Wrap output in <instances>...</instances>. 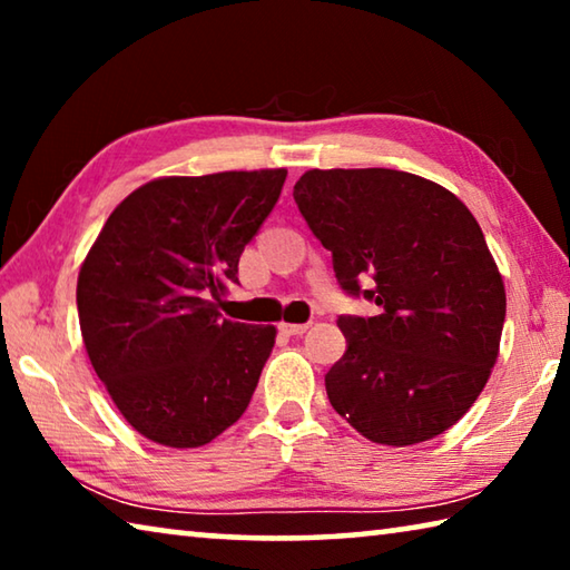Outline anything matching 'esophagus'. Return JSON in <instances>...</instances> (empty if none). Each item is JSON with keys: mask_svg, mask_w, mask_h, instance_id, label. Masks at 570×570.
<instances>
[{"mask_svg": "<svg viewBox=\"0 0 570 570\" xmlns=\"http://www.w3.org/2000/svg\"><path fill=\"white\" fill-rule=\"evenodd\" d=\"M278 330H282L288 336H298V334H304L308 330V324H282Z\"/></svg>", "mask_w": 570, "mask_h": 570, "instance_id": "obj_1", "label": "esophagus"}]
</instances>
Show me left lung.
Masks as SVG:
<instances>
[{
  "label": "left lung",
  "mask_w": 570,
  "mask_h": 570,
  "mask_svg": "<svg viewBox=\"0 0 570 570\" xmlns=\"http://www.w3.org/2000/svg\"><path fill=\"white\" fill-rule=\"evenodd\" d=\"M294 200L342 292L380 306L336 322L346 352L324 377L332 407L380 445L442 435L485 387L505 322L475 216L438 183L390 168L308 170Z\"/></svg>",
  "instance_id": "8db88e82"
}]
</instances>
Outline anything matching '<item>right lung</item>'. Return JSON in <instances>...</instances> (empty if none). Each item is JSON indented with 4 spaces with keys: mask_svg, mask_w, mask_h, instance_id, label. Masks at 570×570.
I'll return each mask as SVG.
<instances>
[{
    "mask_svg": "<svg viewBox=\"0 0 570 570\" xmlns=\"http://www.w3.org/2000/svg\"><path fill=\"white\" fill-rule=\"evenodd\" d=\"M284 180V168L150 180L105 220L77 312L95 372L142 438L200 448L246 412L276 330L224 320L218 304Z\"/></svg>",
    "mask_w": 570,
    "mask_h": 570,
    "instance_id": "obj_1",
    "label": "right lung"
}]
</instances>
